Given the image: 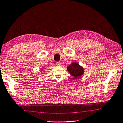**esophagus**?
Wrapping results in <instances>:
<instances>
[{"instance_id": "obj_1", "label": "esophagus", "mask_w": 123, "mask_h": 123, "mask_svg": "<svg viewBox=\"0 0 123 123\" xmlns=\"http://www.w3.org/2000/svg\"><path fill=\"white\" fill-rule=\"evenodd\" d=\"M61 62H56V65H57V66H61Z\"/></svg>"}]
</instances>
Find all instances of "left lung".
<instances>
[{
  "mask_svg": "<svg viewBox=\"0 0 123 123\" xmlns=\"http://www.w3.org/2000/svg\"><path fill=\"white\" fill-rule=\"evenodd\" d=\"M67 71L75 79L79 78L84 73L83 68L76 62H72L67 67Z\"/></svg>",
  "mask_w": 123,
  "mask_h": 123,
  "instance_id": "left-lung-1",
  "label": "left lung"
}]
</instances>
